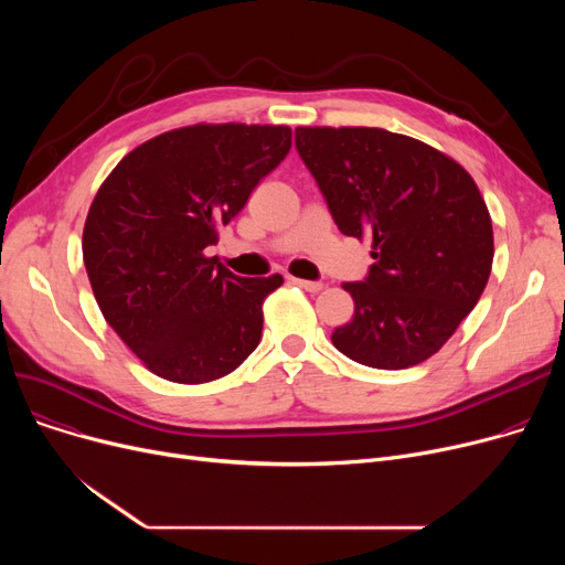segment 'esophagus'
<instances>
[{
    "instance_id": "esophagus-1",
    "label": "esophagus",
    "mask_w": 565,
    "mask_h": 565,
    "mask_svg": "<svg viewBox=\"0 0 565 565\" xmlns=\"http://www.w3.org/2000/svg\"><path fill=\"white\" fill-rule=\"evenodd\" d=\"M290 284L300 286V288H305V290H309V292H318V290H322V281H309V279H298V277H290Z\"/></svg>"
}]
</instances>
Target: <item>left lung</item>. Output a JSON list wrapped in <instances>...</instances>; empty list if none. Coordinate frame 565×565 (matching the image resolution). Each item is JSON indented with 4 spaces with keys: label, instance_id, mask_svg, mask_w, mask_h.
I'll list each match as a JSON object with an SVG mask.
<instances>
[{
    "label": "left lung",
    "instance_id": "8db88e82",
    "mask_svg": "<svg viewBox=\"0 0 565 565\" xmlns=\"http://www.w3.org/2000/svg\"><path fill=\"white\" fill-rule=\"evenodd\" d=\"M295 148L343 235L371 237L354 316L332 343L352 362H426L477 307L494 241L471 175L433 146L380 128H298Z\"/></svg>",
    "mask_w": 565,
    "mask_h": 565
}]
</instances>
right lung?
Here are the masks:
<instances>
[{
    "instance_id": "1",
    "label": "right lung",
    "mask_w": 565,
    "mask_h": 565,
    "mask_svg": "<svg viewBox=\"0 0 565 565\" xmlns=\"http://www.w3.org/2000/svg\"><path fill=\"white\" fill-rule=\"evenodd\" d=\"M286 126H192L128 153L98 190L82 235L96 302L156 375L201 384L241 366L281 275L237 277L205 256L260 178L290 151Z\"/></svg>"
}]
</instances>
